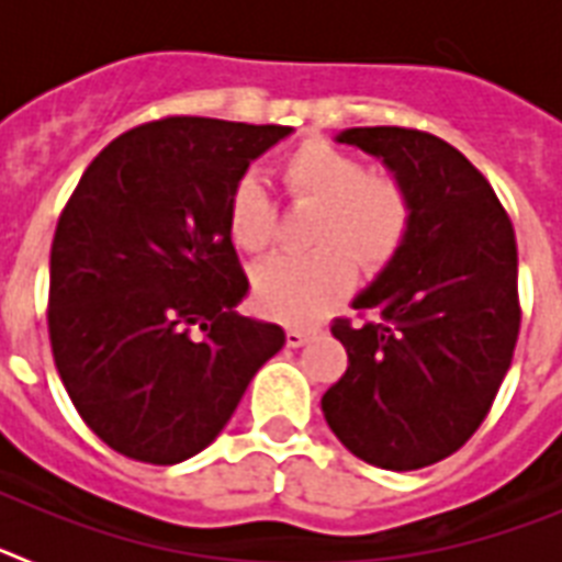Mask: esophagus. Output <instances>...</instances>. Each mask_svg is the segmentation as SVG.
<instances>
[{
  "mask_svg": "<svg viewBox=\"0 0 562 562\" xmlns=\"http://www.w3.org/2000/svg\"><path fill=\"white\" fill-rule=\"evenodd\" d=\"M306 340H310V331H304V329H290V331H286V346H292V349H297V346H304Z\"/></svg>",
  "mask_w": 562,
  "mask_h": 562,
  "instance_id": "34e87169",
  "label": "esophagus"
}]
</instances>
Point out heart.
I'll return each instance as SVG.
<instances>
[{
    "instance_id": "1",
    "label": "heart",
    "mask_w": 562,
    "mask_h": 562,
    "mask_svg": "<svg viewBox=\"0 0 562 562\" xmlns=\"http://www.w3.org/2000/svg\"><path fill=\"white\" fill-rule=\"evenodd\" d=\"M281 177L295 200L321 205L312 225V245L317 247L304 256L261 261L252 270V295L265 315L301 326L349 295L357 278L355 255L371 272L400 256L414 207L400 180L369 173L360 157L321 137L301 143L281 166ZM227 231L247 252H261L276 241V205L256 177H245L233 188Z\"/></svg>"
}]
</instances>
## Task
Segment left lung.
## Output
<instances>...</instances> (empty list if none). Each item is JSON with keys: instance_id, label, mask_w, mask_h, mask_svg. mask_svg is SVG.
Instances as JSON below:
<instances>
[{"instance_id": "left-lung-1", "label": "left lung", "mask_w": 562, "mask_h": 562, "mask_svg": "<svg viewBox=\"0 0 562 562\" xmlns=\"http://www.w3.org/2000/svg\"><path fill=\"white\" fill-rule=\"evenodd\" d=\"M337 143L380 157L414 220L400 256L351 301L380 321L331 326L349 369L321 408L357 459L419 470L479 430L509 371L520 329L513 222L484 173L436 134L362 126Z\"/></svg>"}]
</instances>
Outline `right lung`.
I'll use <instances>...</instances> for the list:
<instances>
[{"label":"right lung","instance_id":"right-lung-1","mask_svg":"<svg viewBox=\"0 0 562 562\" xmlns=\"http://www.w3.org/2000/svg\"><path fill=\"white\" fill-rule=\"evenodd\" d=\"M292 126L162 117L89 162L49 250L56 369L89 430L146 464L205 450L284 329L238 315L227 202Z\"/></svg>","mask_w":562,"mask_h":562}]
</instances>
